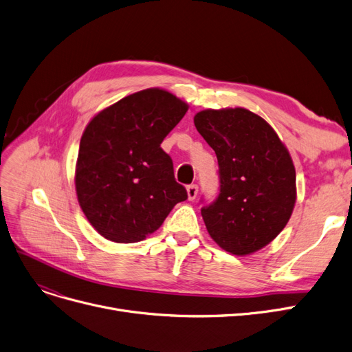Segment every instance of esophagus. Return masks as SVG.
Masks as SVG:
<instances>
[{
	"mask_svg": "<svg viewBox=\"0 0 352 352\" xmlns=\"http://www.w3.org/2000/svg\"><path fill=\"white\" fill-rule=\"evenodd\" d=\"M186 190H188V198H189V201H195L196 196H198L199 188H198V185H189V186L186 188Z\"/></svg>",
	"mask_w": 352,
	"mask_h": 352,
	"instance_id": "esophagus-1",
	"label": "esophagus"
}]
</instances>
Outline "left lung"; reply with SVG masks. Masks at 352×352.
<instances>
[{
	"label": "left lung",
	"mask_w": 352,
	"mask_h": 352,
	"mask_svg": "<svg viewBox=\"0 0 352 352\" xmlns=\"http://www.w3.org/2000/svg\"><path fill=\"white\" fill-rule=\"evenodd\" d=\"M195 127L218 159L219 193L201 214L212 240L251 254L280 234L296 202V172L276 131L245 108L205 109Z\"/></svg>",
	"instance_id": "8db88e82"
}]
</instances>
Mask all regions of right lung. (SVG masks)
<instances>
[{
    "label": "right lung",
    "instance_id": "right-lung-1",
    "mask_svg": "<svg viewBox=\"0 0 352 352\" xmlns=\"http://www.w3.org/2000/svg\"><path fill=\"white\" fill-rule=\"evenodd\" d=\"M173 94L151 88L122 98L95 116L82 134L75 185L92 227L114 243H137L160 228L185 186L160 147L186 114Z\"/></svg>",
    "mask_w": 352,
    "mask_h": 352
}]
</instances>
